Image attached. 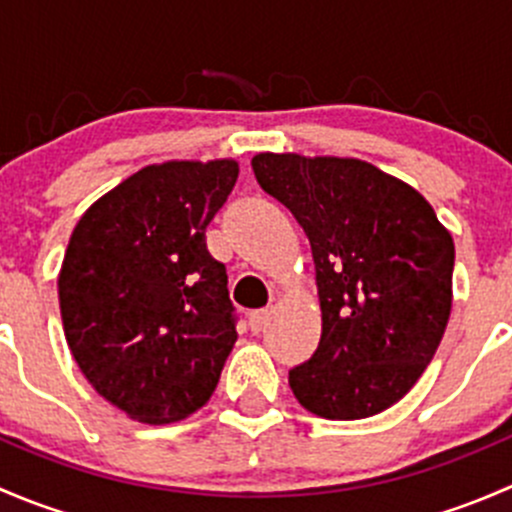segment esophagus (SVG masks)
<instances>
[{"instance_id":"obj_1","label":"esophagus","mask_w":512,"mask_h":512,"mask_svg":"<svg viewBox=\"0 0 512 512\" xmlns=\"http://www.w3.org/2000/svg\"><path fill=\"white\" fill-rule=\"evenodd\" d=\"M270 319H272V309H255V312H250L252 332H262V329L270 324Z\"/></svg>"}]
</instances>
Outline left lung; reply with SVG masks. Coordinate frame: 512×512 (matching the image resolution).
<instances>
[{
  "instance_id": "8db88e82",
  "label": "left lung",
  "mask_w": 512,
  "mask_h": 512,
  "mask_svg": "<svg viewBox=\"0 0 512 512\" xmlns=\"http://www.w3.org/2000/svg\"><path fill=\"white\" fill-rule=\"evenodd\" d=\"M252 170L312 245L322 337L289 371L292 394L332 421L381 414L409 394L446 332L451 232L416 188L366 160L257 153Z\"/></svg>"
}]
</instances>
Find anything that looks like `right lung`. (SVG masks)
<instances>
[{"mask_svg":"<svg viewBox=\"0 0 512 512\" xmlns=\"http://www.w3.org/2000/svg\"><path fill=\"white\" fill-rule=\"evenodd\" d=\"M232 158L168 160L96 200L59 272L66 344L98 396L151 426L208 404L235 314L205 227L235 188Z\"/></svg>","mask_w":512,"mask_h":512,"instance_id":"right-lung-1","label":"right lung"}]
</instances>
